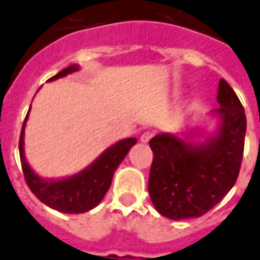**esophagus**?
<instances>
[{
	"instance_id": "34e87169",
	"label": "esophagus",
	"mask_w": 260,
	"mask_h": 260,
	"mask_svg": "<svg viewBox=\"0 0 260 260\" xmlns=\"http://www.w3.org/2000/svg\"><path fill=\"white\" fill-rule=\"evenodd\" d=\"M153 132H152V131H145V132H144L143 135H141V137H140V141L141 143H144V144H147L148 141L150 140V139H152V137H153Z\"/></svg>"
}]
</instances>
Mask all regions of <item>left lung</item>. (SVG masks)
<instances>
[{
    "label": "left lung",
    "mask_w": 260,
    "mask_h": 260,
    "mask_svg": "<svg viewBox=\"0 0 260 260\" xmlns=\"http://www.w3.org/2000/svg\"><path fill=\"white\" fill-rule=\"evenodd\" d=\"M219 108L210 112L218 128L202 143L197 131L185 137L160 134L149 141L153 152L150 167V200L164 217L180 221L208 213L230 191L241 169L246 136V115L234 89L219 80Z\"/></svg>",
    "instance_id": "8db88e82"
}]
</instances>
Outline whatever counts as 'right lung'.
<instances>
[{
    "label": "right lung",
    "mask_w": 260,
    "mask_h": 260,
    "mask_svg": "<svg viewBox=\"0 0 260 260\" xmlns=\"http://www.w3.org/2000/svg\"><path fill=\"white\" fill-rule=\"evenodd\" d=\"M79 69L78 64H71L50 78L49 82L64 78L69 74L76 73ZM30 108L23 121L19 137V157L26 184L30 187V190L49 208L66 214H80L98 206L110 189L115 171L124 160V157L128 154L131 148L137 143L136 139L128 137L117 141L110 148H107L88 167L74 176L64 178H43L32 171L25 157L23 137Z\"/></svg>",
    "instance_id": "1"
}]
</instances>
